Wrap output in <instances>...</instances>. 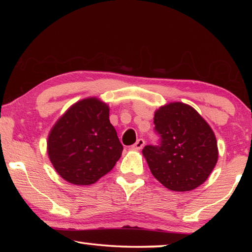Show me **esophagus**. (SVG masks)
I'll use <instances>...</instances> for the list:
<instances>
[{
    "instance_id": "34e87169",
    "label": "esophagus",
    "mask_w": 252,
    "mask_h": 252,
    "mask_svg": "<svg viewBox=\"0 0 252 252\" xmlns=\"http://www.w3.org/2000/svg\"><path fill=\"white\" fill-rule=\"evenodd\" d=\"M144 144H146V141H144L143 139H138V141H136L131 148L133 149V150H140V149H142L144 147Z\"/></svg>"
}]
</instances>
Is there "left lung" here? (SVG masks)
I'll return each mask as SVG.
<instances>
[{
    "label": "left lung",
    "mask_w": 252,
    "mask_h": 252,
    "mask_svg": "<svg viewBox=\"0 0 252 252\" xmlns=\"http://www.w3.org/2000/svg\"><path fill=\"white\" fill-rule=\"evenodd\" d=\"M158 144L143 148L158 181L173 191H190L207 180L218 161L215 133L191 106L174 102L155 114Z\"/></svg>",
    "instance_id": "1"
}]
</instances>
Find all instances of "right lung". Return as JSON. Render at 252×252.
<instances>
[{"instance_id": "obj_1", "label": "right lung", "mask_w": 252, "mask_h": 252, "mask_svg": "<svg viewBox=\"0 0 252 252\" xmlns=\"http://www.w3.org/2000/svg\"><path fill=\"white\" fill-rule=\"evenodd\" d=\"M122 150L109 120V106L94 97L72 105L55 123L48 140L54 169L76 186L92 185L110 172Z\"/></svg>"}]
</instances>
